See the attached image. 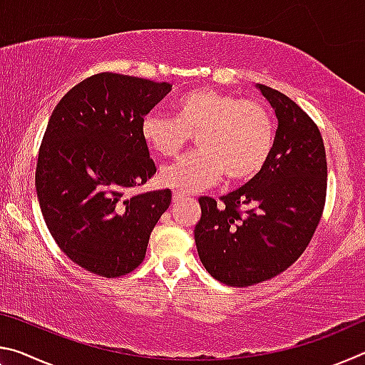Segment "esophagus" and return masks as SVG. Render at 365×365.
<instances>
[{
    "label": "esophagus",
    "mask_w": 365,
    "mask_h": 365,
    "mask_svg": "<svg viewBox=\"0 0 365 365\" xmlns=\"http://www.w3.org/2000/svg\"><path fill=\"white\" fill-rule=\"evenodd\" d=\"M185 196H187V195L182 193V191H175V193L172 195V201H174V202H178V201H182Z\"/></svg>",
    "instance_id": "1"
}]
</instances>
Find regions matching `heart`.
Listing matches in <instances>:
<instances>
[{
    "label": "heart",
    "mask_w": 365,
    "mask_h": 365,
    "mask_svg": "<svg viewBox=\"0 0 365 365\" xmlns=\"http://www.w3.org/2000/svg\"><path fill=\"white\" fill-rule=\"evenodd\" d=\"M174 115L153 109L141 119V137L159 156L172 158L195 135L196 151L159 172V182L185 193L251 180L274 153L277 125L269 106L214 88H196L174 103Z\"/></svg>",
    "instance_id": "1"
}]
</instances>
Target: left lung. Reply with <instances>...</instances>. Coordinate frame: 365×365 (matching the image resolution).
<instances>
[{
  "label": "left lung",
  "mask_w": 365,
  "mask_h": 365,
  "mask_svg": "<svg viewBox=\"0 0 365 365\" xmlns=\"http://www.w3.org/2000/svg\"><path fill=\"white\" fill-rule=\"evenodd\" d=\"M279 127L265 168L245 187L220 197L201 196L195 243L202 265L228 287L270 280L298 261L320 222L327 196L322 135L287 95L257 85Z\"/></svg>",
  "instance_id": "left-lung-1"
}]
</instances>
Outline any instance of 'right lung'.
Here are the masks:
<instances>
[{
  "label": "right lung",
  "mask_w": 365,
  "mask_h": 365,
  "mask_svg": "<svg viewBox=\"0 0 365 365\" xmlns=\"http://www.w3.org/2000/svg\"><path fill=\"white\" fill-rule=\"evenodd\" d=\"M170 90L168 82L96 73L49 117L35 172L41 214L61 251L91 274L115 279L137 269L170 205V190L127 196L156 174L140 127Z\"/></svg>",
  "instance_id": "add662e5"
}]
</instances>
